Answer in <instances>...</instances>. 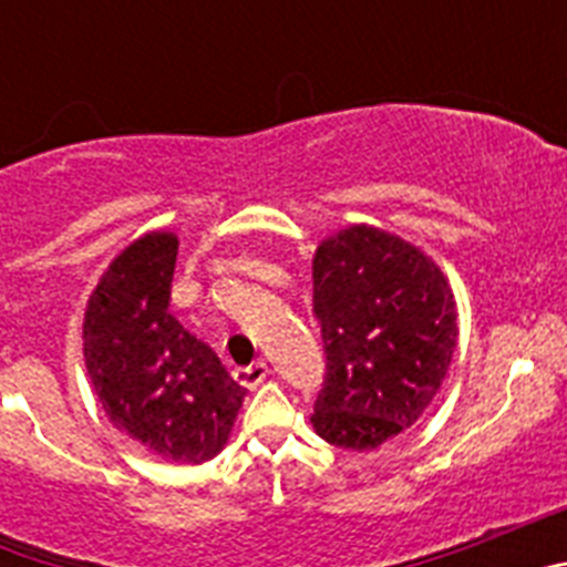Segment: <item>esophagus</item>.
Masks as SVG:
<instances>
[{
    "label": "esophagus",
    "instance_id": "34e87169",
    "mask_svg": "<svg viewBox=\"0 0 567 567\" xmlns=\"http://www.w3.org/2000/svg\"><path fill=\"white\" fill-rule=\"evenodd\" d=\"M267 374H269V365L264 363V360H255V363H249V365H238V369L233 372V378L238 380L240 385L255 389V385L267 380Z\"/></svg>",
    "mask_w": 567,
    "mask_h": 567
}]
</instances>
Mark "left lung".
Returning <instances> with one entry per match:
<instances>
[{
	"label": "left lung",
	"mask_w": 567,
	"mask_h": 567,
	"mask_svg": "<svg viewBox=\"0 0 567 567\" xmlns=\"http://www.w3.org/2000/svg\"><path fill=\"white\" fill-rule=\"evenodd\" d=\"M312 287L327 352L315 432L349 452H372L437 394L457 349L454 295L420 249L374 227L323 240Z\"/></svg>",
	"instance_id": "left-lung-1"
}]
</instances>
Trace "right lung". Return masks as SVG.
I'll use <instances>...</instances> for the list:
<instances>
[{"mask_svg": "<svg viewBox=\"0 0 567 567\" xmlns=\"http://www.w3.org/2000/svg\"><path fill=\"white\" fill-rule=\"evenodd\" d=\"M175 255V235L150 233L110 264L84 315V363L115 429L175 463H204L247 389L169 312Z\"/></svg>", "mask_w": 567, "mask_h": 567, "instance_id": "right-lung-1", "label": "right lung"}]
</instances>
